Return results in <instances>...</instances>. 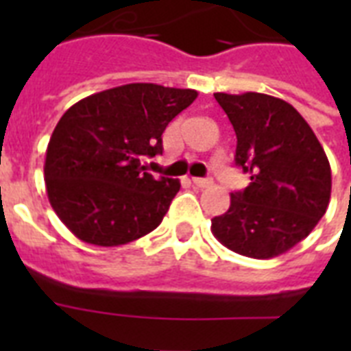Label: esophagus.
Returning <instances> with one entry per match:
<instances>
[{
	"label": "esophagus",
	"mask_w": 351,
	"mask_h": 351,
	"mask_svg": "<svg viewBox=\"0 0 351 351\" xmlns=\"http://www.w3.org/2000/svg\"><path fill=\"white\" fill-rule=\"evenodd\" d=\"M193 184H195V186L197 187H209L211 186V184H213V180H211V178H193Z\"/></svg>",
	"instance_id": "esophagus-1"
}]
</instances>
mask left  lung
<instances>
[{
    "label": "left lung",
    "mask_w": 351,
    "mask_h": 351,
    "mask_svg": "<svg viewBox=\"0 0 351 351\" xmlns=\"http://www.w3.org/2000/svg\"><path fill=\"white\" fill-rule=\"evenodd\" d=\"M237 134L234 164L251 178L211 220L220 244L251 258L291 250L324 217L332 195L330 162L308 121L288 101L261 93H215Z\"/></svg>",
    "instance_id": "8db88e82"
}]
</instances>
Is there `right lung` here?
<instances>
[{"instance_id":"1","label":"right lung","mask_w":351,"mask_h":351,"mask_svg":"<svg viewBox=\"0 0 351 351\" xmlns=\"http://www.w3.org/2000/svg\"><path fill=\"white\" fill-rule=\"evenodd\" d=\"M197 96L127 84L69 107L52 131L43 171L49 202L74 237L112 247L158 228L180 182L156 180L142 162L162 154V132Z\"/></svg>"}]
</instances>
